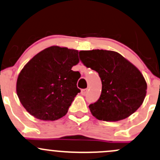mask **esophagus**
Masks as SVG:
<instances>
[{"label": "esophagus", "instance_id": "1", "mask_svg": "<svg viewBox=\"0 0 160 160\" xmlns=\"http://www.w3.org/2000/svg\"><path fill=\"white\" fill-rule=\"evenodd\" d=\"M87 93V89H82L81 90V94L82 95L85 96Z\"/></svg>", "mask_w": 160, "mask_h": 160}]
</instances>
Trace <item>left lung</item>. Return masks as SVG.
<instances>
[{
    "mask_svg": "<svg viewBox=\"0 0 160 160\" xmlns=\"http://www.w3.org/2000/svg\"><path fill=\"white\" fill-rule=\"evenodd\" d=\"M83 65L98 73L102 91L97 101L89 108L100 120L119 121L129 117L142 105L147 85L143 76L133 64L117 52L82 50Z\"/></svg>",
    "mask_w": 160,
    "mask_h": 160,
    "instance_id": "left-lung-1",
    "label": "left lung"
}]
</instances>
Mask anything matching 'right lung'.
Here are the masks:
<instances>
[{
  "instance_id": "obj_1",
  "label": "right lung",
  "mask_w": 160,
  "mask_h": 160,
  "mask_svg": "<svg viewBox=\"0 0 160 160\" xmlns=\"http://www.w3.org/2000/svg\"><path fill=\"white\" fill-rule=\"evenodd\" d=\"M79 63L78 50L53 46L42 50L18 76L17 93L26 110L41 120H56L67 114L80 90V77L72 67Z\"/></svg>"
}]
</instances>
